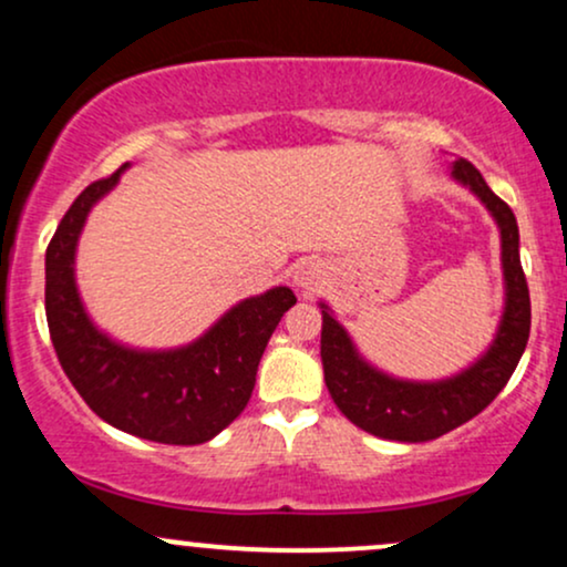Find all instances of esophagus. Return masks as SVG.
Returning a JSON list of instances; mask_svg holds the SVG:
<instances>
[{"mask_svg":"<svg viewBox=\"0 0 567 567\" xmlns=\"http://www.w3.org/2000/svg\"><path fill=\"white\" fill-rule=\"evenodd\" d=\"M315 275H317V271L311 269V266H303V269L296 271V285H298V288H303V290H311L317 285Z\"/></svg>","mask_w":567,"mask_h":567,"instance_id":"esophagus-1","label":"esophagus"}]
</instances>
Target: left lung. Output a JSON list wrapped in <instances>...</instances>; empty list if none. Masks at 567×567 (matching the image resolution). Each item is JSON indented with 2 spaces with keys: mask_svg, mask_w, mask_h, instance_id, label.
<instances>
[{
  "mask_svg": "<svg viewBox=\"0 0 567 567\" xmlns=\"http://www.w3.org/2000/svg\"><path fill=\"white\" fill-rule=\"evenodd\" d=\"M453 178L470 186L501 229V261H504L506 306L496 341L491 349L453 379L434 383L396 381L370 368L347 330L333 320L322 303V368L333 402L354 426L383 440L426 442L466 424L496 400L512 379L530 336V292L519 264L517 218L504 199L491 192L477 167L466 159L453 162Z\"/></svg>",
  "mask_w": 567,
  "mask_h": 567,
  "instance_id": "left-lung-1",
  "label": "left lung"
}]
</instances>
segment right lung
Returning a JSON list of instances; mask_svg holds the SVG:
<instances>
[{
	"mask_svg": "<svg viewBox=\"0 0 567 567\" xmlns=\"http://www.w3.org/2000/svg\"><path fill=\"white\" fill-rule=\"evenodd\" d=\"M125 167L84 188L50 239L44 256L50 341L63 373L106 424L162 445H199L245 410L266 343L296 296L275 288L247 298L184 349L135 351L103 336L76 292L74 250L90 207L112 192Z\"/></svg>",
	"mask_w": 567,
	"mask_h": 567,
	"instance_id": "obj_1",
	"label": "right lung"
}]
</instances>
